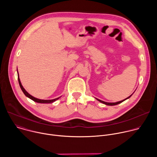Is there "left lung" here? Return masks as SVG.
<instances>
[{
	"mask_svg": "<svg viewBox=\"0 0 157 157\" xmlns=\"http://www.w3.org/2000/svg\"><path fill=\"white\" fill-rule=\"evenodd\" d=\"M132 95H130L129 97H128L127 98H126L125 99H124V100H122V101H119V102H104V101H101V100H100V99H97V100L98 101H99V102H102V103H103V104H106V105H117V104H120V103H121V102H122L123 101H124L125 100H126L127 99H128V98H129L130 96H131Z\"/></svg>",
	"mask_w": 157,
	"mask_h": 157,
	"instance_id": "obj_1",
	"label": "left lung"
}]
</instances>
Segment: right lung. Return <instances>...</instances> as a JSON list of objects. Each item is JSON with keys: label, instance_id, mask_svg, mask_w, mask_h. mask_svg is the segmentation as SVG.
<instances>
[{"label": "right lung", "instance_id": "add662e5", "mask_svg": "<svg viewBox=\"0 0 157 157\" xmlns=\"http://www.w3.org/2000/svg\"><path fill=\"white\" fill-rule=\"evenodd\" d=\"M18 80L19 85H20V88H21V91H23V93H24V94H25L27 97L29 98L30 99H31L32 100H33V101H35V102H38V103H43V104H45V103H52V102H55V101H56L57 99H58L59 98H56V99H52V100H42V99H39L35 98L33 97L32 96H31L30 94H29V93L25 91V89L23 87V86H22V85H21V82H20V81L19 76L18 77Z\"/></svg>", "mask_w": 157, "mask_h": 157}]
</instances>
